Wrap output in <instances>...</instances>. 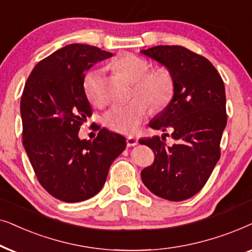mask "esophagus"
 Returning a JSON list of instances; mask_svg holds the SVG:
<instances>
[{"label": "esophagus", "mask_w": 252, "mask_h": 252, "mask_svg": "<svg viewBox=\"0 0 252 252\" xmlns=\"http://www.w3.org/2000/svg\"><path fill=\"white\" fill-rule=\"evenodd\" d=\"M137 144H138V139L137 138H135V137H128V138H126V145H128L129 147L130 146H135V145H137Z\"/></svg>", "instance_id": "34e87169"}]
</instances>
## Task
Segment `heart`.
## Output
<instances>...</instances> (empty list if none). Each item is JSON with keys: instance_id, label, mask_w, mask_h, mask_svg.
I'll return each mask as SVG.
<instances>
[{"instance_id": "heart-1", "label": "heart", "mask_w": 252, "mask_h": 252, "mask_svg": "<svg viewBox=\"0 0 252 252\" xmlns=\"http://www.w3.org/2000/svg\"><path fill=\"white\" fill-rule=\"evenodd\" d=\"M113 66L126 79L135 83V94L145 97L154 107L166 106L172 99L174 79L167 69L161 68L149 72V63L135 55L121 56L113 63ZM99 76L100 72L94 70L87 73L83 82L84 93L93 105L102 102ZM145 99L138 96L126 105L112 106L102 116L105 126L120 133H135L150 113V106Z\"/></svg>"}]
</instances>
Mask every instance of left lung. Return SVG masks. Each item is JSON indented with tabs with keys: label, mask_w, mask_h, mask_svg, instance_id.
<instances>
[{
	"label": "left lung",
	"mask_w": 252,
	"mask_h": 252,
	"mask_svg": "<svg viewBox=\"0 0 252 252\" xmlns=\"http://www.w3.org/2000/svg\"><path fill=\"white\" fill-rule=\"evenodd\" d=\"M168 70L174 93L149 126L172 130L175 144L159 136L139 139L154 153L153 163L140 173L151 192L172 202L186 200L204 187L220 158V140L227 124L222 79L209 60L181 46L140 50ZM167 135V133H166Z\"/></svg>",
	"instance_id": "obj_1"
}]
</instances>
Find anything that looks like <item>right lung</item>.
Returning a JSON list of instances; mask_svg holds the SVG:
<instances>
[{
  "mask_svg": "<svg viewBox=\"0 0 252 252\" xmlns=\"http://www.w3.org/2000/svg\"><path fill=\"white\" fill-rule=\"evenodd\" d=\"M113 54L71 43L40 61L21 99L23 145L39 182L65 203L83 202L102 189L126 138L102 128L80 139V124L92 115L83 82L85 72Z\"/></svg>",
  "mask_w": 252,
  "mask_h": 252,
  "instance_id": "1",
  "label": "right lung"
}]
</instances>
